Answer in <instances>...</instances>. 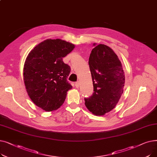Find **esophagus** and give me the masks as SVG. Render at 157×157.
Segmentation results:
<instances>
[{
	"label": "esophagus",
	"instance_id": "34e87169",
	"mask_svg": "<svg viewBox=\"0 0 157 157\" xmlns=\"http://www.w3.org/2000/svg\"><path fill=\"white\" fill-rule=\"evenodd\" d=\"M75 86L76 88H78L79 86V81H77L75 83Z\"/></svg>",
	"mask_w": 157,
	"mask_h": 157
}]
</instances>
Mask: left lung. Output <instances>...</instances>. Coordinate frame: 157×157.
<instances>
[{
    "label": "left lung",
    "mask_w": 157,
    "mask_h": 157,
    "mask_svg": "<svg viewBox=\"0 0 157 157\" xmlns=\"http://www.w3.org/2000/svg\"><path fill=\"white\" fill-rule=\"evenodd\" d=\"M93 46L88 64L94 92L85 98V104L94 114L102 116L118 104L125 86V73L118 56L111 48L96 43Z\"/></svg>",
    "instance_id": "left-lung-1"
}]
</instances>
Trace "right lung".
Instances as JSON below:
<instances>
[{
	"label": "right lung",
	"instance_id": "right-lung-1",
	"mask_svg": "<svg viewBox=\"0 0 157 157\" xmlns=\"http://www.w3.org/2000/svg\"><path fill=\"white\" fill-rule=\"evenodd\" d=\"M74 48L65 40L48 39L32 49L25 62L23 79L27 94L46 111L60 108L72 88L67 81L71 68L62 59Z\"/></svg>",
	"mask_w": 157,
	"mask_h": 157
}]
</instances>
